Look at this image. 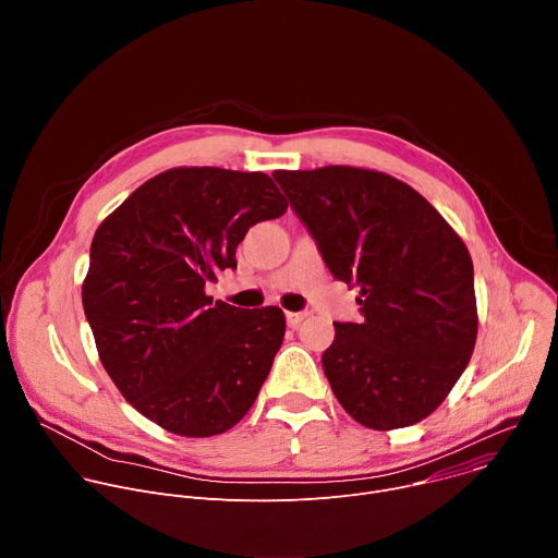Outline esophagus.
<instances>
[{"mask_svg":"<svg viewBox=\"0 0 558 558\" xmlns=\"http://www.w3.org/2000/svg\"><path fill=\"white\" fill-rule=\"evenodd\" d=\"M306 311H287V325L291 327V329H298L304 320H306Z\"/></svg>","mask_w":558,"mask_h":558,"instance_id":"1","label":"esophagus"}]
</instances>
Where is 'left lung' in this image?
<instances>
[{"instance_id": "8db88e82", "label": "left lung", "mask_w": 558, "mask_h": 558, "mask_svg": "<svg viewBox=\"0 0 558 558\" xmlns=\"http://www.w3.org/2000/svg\"><path fill=\"white\" fill-rule=\"evenodd\" d=\"M274 179L315 238L333 278L357 287L364 320L333 323L325 375L342 409L373 430L428 417L476 340L472 258L411 185L349 166Z\"/></svg>"}]
</instances>
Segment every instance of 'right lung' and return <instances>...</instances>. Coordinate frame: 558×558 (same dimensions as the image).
<instances>
[{
	"label": "right lung",
	"mask_w": 558,
	"mask_h": 558,
	"mask_svg": "<svg viewBox=\"0 0 558 558\" xmlns=\"http://www.w3.org/2000/svg\"><path fill=\"white\" fill-rule=\"evenodd\" d=\"M284 211L263 172L174 168L99 225L84 311L104 368L149 422L211 437L254 407L284 338V313L214 302L205 287L235 269L250 227Z\"/></svg>",
	"instance_id": "1"
}]
</instances>
